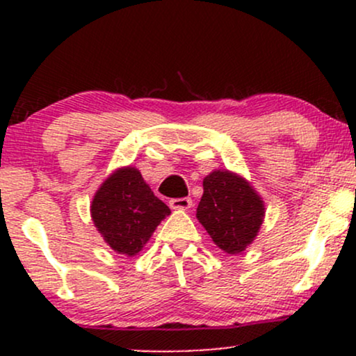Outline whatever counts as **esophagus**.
I'll return each instance as SVG.
<instances>
[{
  "instance_id": "34e87169",
  "label": "esophagus",
  "mask_w": 356,
  "mask_h": 356,
  "mask_svg": "<svg viewBox=\"0 0 356 356\" xmlns=\"http://www.w3.org/2000/svg\"><path fill=\"white\" fill-rule=\"evenodd\" d=\"M170 207L172 209H189L192 206V199L191 197H177V199H170Z\"/></svg>"
}]
</instances>
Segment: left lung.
<instances>
[{
  "label": "left lung",
  "instance_id": "1",
  "mask_svg": "<svg viewBox=\"0 0 356 356\" xmlns=\"http://www.w3.org/2000/svg\"><path fill=\"white\" fill-rule=\"evenodd\" d=\"M197 219L218 246L229 254L244 251L263 224L259 195L239 175L214 170L204 179Z\"/></svg>",
  "mask_w": 356,
  "mask_h": 356
}]
</instances>
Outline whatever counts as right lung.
<instances>
[{
	"instance_id": "obj_1",
	"label": "right lung",
	"mask_w": 356,
	"mask_h": 356,
	"mask_svg": "<svg viewBox=\"0 0 356 356\" xmlns=\"http://www.w3.org/2000/svg\"><path fill=\"white\" fill-rule=\"evenodd\" d=\"M170 209L134 167L118 169L102 184L92 202V219L113 251L134 256L144 248Z\"/></svg>"
}]
</instances>
